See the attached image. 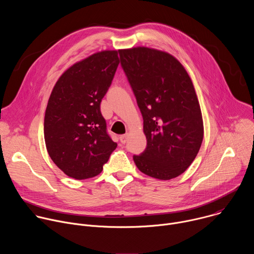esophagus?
<instances>
[{
	"instance_id": "esophagus-1",
	"label": "esophagus",
	"mask_w": 254,
	"mask_h": 254,
	"mask_svg": "<svg viewBox=\"0 0 254 254\" xmlns=\"http://www.w3.org/2000/svg\"><path fill=\"white\" fill-rule=\"evenodd\" d=\"M127 137H128V133H127H127H125V134H122V135L120 136L121 142H122V143H126V142H127Z\"/></svg>"
}]
</instances>
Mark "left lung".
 Instances as JSON below:
<instances>
[{
    "instance_id": "obj_1",
    "label": "left lung",
    "mask_w": 254,
    "mask_h": 254,
    "mask_svg": "<svg viewBox=\"0 0 254 254\" xmlns=\"http://www.w3.org/2000/svg\"><path fill=\"white\" fill-rule=\"evenodd\" d=\"M121 64L143 120L147 148L133 156L137 169L170 180L184 173L203 140L200 104L186 69L171 54L135 47L120 50Z\"/></svg>"
}]
</instances>
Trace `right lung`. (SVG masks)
Wrapping results in <instances>:
<instances>
[{
  "label": "right lung",
  "instance_id": "right-lung-1",
  "mask_svg": "<svg viewBox=\"0 0 254 254\" xmlns=\"http://www.w3.org/2000/svg\"><path fill=\"white\" fill-rule=\"evenodd\" d=\"M118 52H97L73 64L59 77L49 97L44 119L47 152L73 179L100 174L118 147L100 112L101 99L120 64Z\"/></svg>",
  "mask_w": 254,
  "mask_h": 254
}]
</instances>
